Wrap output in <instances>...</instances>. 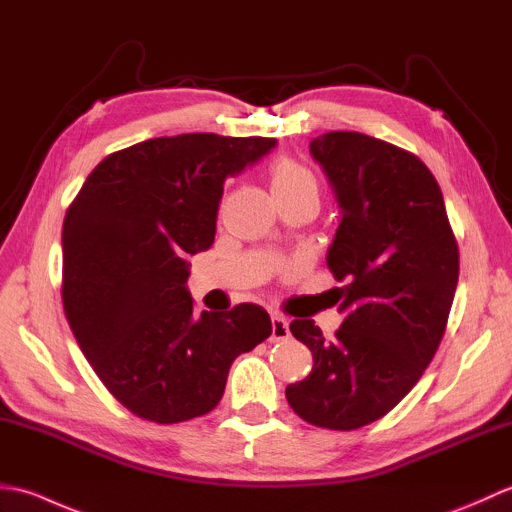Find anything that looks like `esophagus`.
<instances>
[{"mask_svg": "<svg viewBox=\"0 0 512 512\" xmlns=\"http://www.w3.org/2000/svg\"><path fill=\"white\" fill-rule=\"evenodd\" d=\"M270 325H273V334H270V339L273 341H286L290 336V328H288V319L281 317V314H273L270 317Z\"/></svg>", "mask_w": 512, "mask_h": 512, "instance_id": "34e87169", "label": "esophagus"}]
</instances>
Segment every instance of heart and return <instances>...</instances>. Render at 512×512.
I'll return each mask as SVG.
<instances>
[{
    "label": "heart",
    "instance_id": "1",
    "mask_svg": "<svg viewBox=\"0 0 512 512\" xmlns=\"http://www.w3.org/2000/svg\"><path fill=\"white\" fill-rule=\"evenodd\" d=\"M270 187L277 195H290L299 191H317V180L312 173L292 158H277L268 169Z\"/></svg>",
    "mask_w": 512,
    "mask_h": 512
}]
</instances>
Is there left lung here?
Here are the masks:
<instances>
[{"label":"left lung","mask_w":512,"mask_h":512,"mask_svg":"<svg viewBox=\"0 0 512 512\" xmlns=\"http://www.w3.org/2000/svg\"><path fill=\"white\" fill-rule=\"evenodd\" d=\"M341 206L328 253L341 328L295 319L312 372L286 387L292 411L314 427L352 431L383 418L418 383L447 330L460 250L438 180L380 138L328 132L310 143Z\"/></svg>","instance_id":"obj_1"}]
</instances>
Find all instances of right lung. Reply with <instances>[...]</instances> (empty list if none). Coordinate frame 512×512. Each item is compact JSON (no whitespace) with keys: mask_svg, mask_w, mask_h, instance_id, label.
<instances>
[{"mask_svg":"<svg viewBox=\"0 0 512 512\" xmlns=\"http://www.w3.org/2000/svg\"><path fill=\"white\" fill-rule=\"evenodd\" d=\"M275 138L180 134L101 160L63 220L61 299L76 343L125 409L158 424L222 400L233 361L273 334L264 308L195 312L187 255L215 239L226 176Z\"/></svg>","mask_w":512,"mask_h":512,"instance_id":"add662e5","label":"right lung"}]
</instances>
